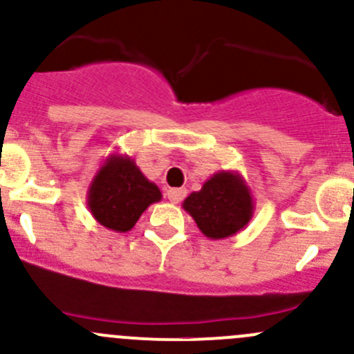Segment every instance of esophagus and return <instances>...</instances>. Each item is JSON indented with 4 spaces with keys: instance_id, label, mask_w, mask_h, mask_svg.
Returning <instances> with one entry per match:
<instances>
[{
    "instance_id": "obj_1",
    "label": "esophagus",
    "mask_w": 354,
    "mask_h": 354,
    "mask_svg": "<svg viewBox=\"0 0 354 354\" xmlns=\"http://www.w3.org/2000/svg\"><path fill=\"white\" fill-rule=\"evenodd\" d=\"M166 195L173 203H180L185 198V195H187V190L185 188H169Z\"/></svg>"
}]
</instances>
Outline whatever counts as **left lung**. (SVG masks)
I'll use <instances>...</instances> for the list:
<instances>
[{
    "label": "left lung",
    "mask_w": 354,
    "mask_h": 354,
    "mask_svg": "<svg viewBox=\"0 0 354 354\" xmlns=\"http://www.w3.org/2000/svg\"><path fill=\"white\" fill-rule=\"evenodd\" d=\"M183 209L194 217L209 240H226L246 227L255 210V200L245 178L238 171H217L192 192Z\"/></svg>",
    "instance_id": "obj_1"
}]
</instances>
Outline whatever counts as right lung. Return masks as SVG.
I'll return each mask as SVG.
<instances>
[{"label":"right lung","mask_w":354,"mask_h":354,"mask_svg":"<svg viewBox=\"0 0 354 354\" xmlns=\"http://www.w3.org/2000/svg\"><path fill=\"white\" fill-rule=\"evenodd\" d=\"M162 198L159 187L144 176L127 154H109L92 178L87 207L101 226L128 233L149 205Z\"/></svg>","instance_id":"1"}]
</instances>
